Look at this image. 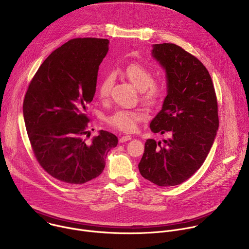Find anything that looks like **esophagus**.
<instances>
[{
    "label": "esophagus",
    "instance_id": "esophagus-1",
    "mask_svg": "<svg viewBox=\"0 0 249 249\" xmlns=\"http://www.w3.org/2000/svg\"><path fill=\"white\" fill-rule=\"evenodd\" d=\"M131 139H132L131 136L126 135V136H122V137L119 139V142H120V143H125V142H127V141H129V140H131Z\"/></svg>",
    "mask_w": 249,
    "mask_h": 249
}]
</instances>
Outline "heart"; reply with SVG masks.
<instances>
[{
	"label": "heart",
	"mask_w": 249,
	"mask_h": 249,
	"mask_svg": "<svg viewBox=\"0 0 249 249\" xmlns=\"http://www.w3.org/2000/svg\"><path fill=\"white\" fill-rule=\"evenodd\" d=\"M122 75L140 89L141 99L150 107H156L165 95V87L160 82L154 81L152 71L140 63H130L123 70ZM113 78L111 75L104 76L98 84L97 93L101 99H107L111 93ZM147 119L144 110L121 109L107 117V122L124 132H134L140 122Z\"/></svg>",
	"instance_id": "obj_1"
}]
</instances>
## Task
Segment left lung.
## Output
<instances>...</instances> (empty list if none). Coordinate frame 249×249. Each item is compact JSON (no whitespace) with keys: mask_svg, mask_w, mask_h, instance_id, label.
Listing matches in <instances>:
<instances>
[{"mask_svg":"<svg viewBox=\"0 0 249 249\" xmlns=\"http://www.w3.org/2000/svg\"><path fill=\"white\" fill-rule=\"evenodd\" d=\"M152 54L165 69L167 95L150 128L170 138L162 145L147 140L138 166L151 182L174 186L201 167L214 143L219 128L217 95L206 67L180 46L155 44Z\"/></svg>","mask_w":249,"mask_h":249,"instance_id":"obj_1","label":"left lung"}]
</instances>
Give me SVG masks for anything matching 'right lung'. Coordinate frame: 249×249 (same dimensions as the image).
<instances>
[{"instance_id": "right-lung-1", "label": "right lung", "mask_w": 249, "mask_h": 249, "mask_svg": "<svg viewBox=\"0 0 249 249\" xmlns=\"http://www.w3.org/2000/svg\"><path fill=\"white\" fill-rule=\"evenodd\" d=\"M108 39L74 38L53 51L29 83L23 118L32 152L54 178L86 183L102 172L107 153L118 144L112 133L99 131L87 141L98 67Z\"/></svg>"}]
</instances>
